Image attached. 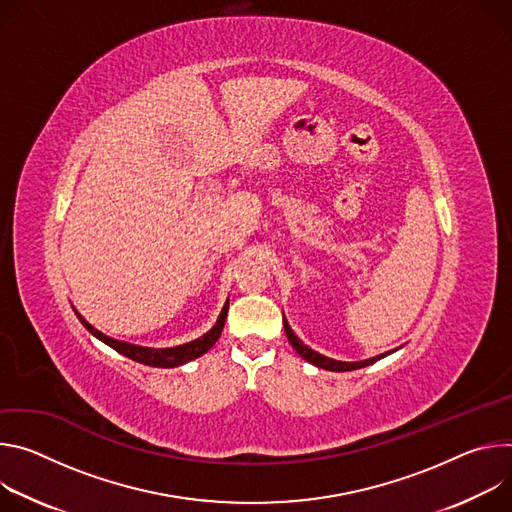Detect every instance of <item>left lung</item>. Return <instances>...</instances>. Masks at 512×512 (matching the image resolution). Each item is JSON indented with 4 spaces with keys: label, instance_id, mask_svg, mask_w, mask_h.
Masks as SVG:
<instances>
[{
    "label": "left lung",
    "instance_id": "obj_1",
    "mask_svg": "<svg viewBox=\"0 0 512 512\" xmlns=\"http://www.w3.org/2000/svg\"><path fill=\"white\" fill-rule=\"evenodd\" d=\"M282 323H285V333H287V337H289L291 346L297 350V354H299L303 360H307L309 364H313V366H317V368H323V370H329V372H350V370L366 368V366H370V364H374V362H378V360H382V358L390 356L392 352L399 350V348H396V350H390V352H384V354H380V356H374V358H368V360H360V362L333 360V358H327V356H323V354L311 350L309 346H305V344L301 342V339L295 335V331L291 329V325H289V321H287L285 317H282Z\"/></svg>",
    "mask_w": 512,
    "mask_h": 512
}]
</instances>
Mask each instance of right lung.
Listing matches in <instances>:
<instances>
[{
    "label": "right lung",
    "mask_w": 512,
    "mask_h": 512,
    "mask_svg": "<svg viewBox=\"0 0 512 512\" xmlns=\"http://www.w3.org/2000/svg\"><path fill=\"white\" fill-rule=\"evenodd\" d=\"M227 307H230V299L225 301L215 325L203 333L201 337L193 339V342H187V344H181V346H173V348H144V346H136V344H128V342H120V339H113L105 333H101L99 329H95L89 321H85V317L77 313L79 321L85 325V329L95 335L99 342H103L105 346L113 348L116 352L124 354L126 358L134 360V362H140V364H146V366H154V368H177V366H183L199 356H203L207 350L213 348V344L219 339L221 331H223V323H225V317H227Z\"/></svg>",
    "instance_id": "right-lung-1"
}]
</instances>
